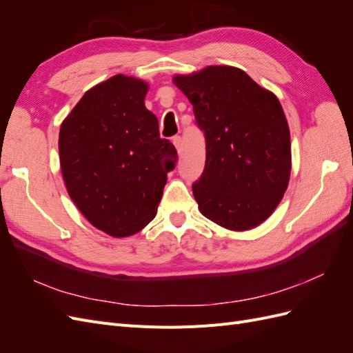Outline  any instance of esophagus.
<instances>
[{"mask_svg": "<svg viewBox=\"0 0 353 353\" xmlns=\"http://www.w3.org/2000/svg\"><path fill=\"white\" fill-rule=\"evenodd\" d=\"M172 143H174L175 148H176V150H178V153H181V152H183V148H184V143H183V138H181L179 135H176V137H174V138H172Z\"/></svg>", "mask_w": 353, "mask_h": 353, "instance_id": "1", "label": "esophagus"}]
</instances>
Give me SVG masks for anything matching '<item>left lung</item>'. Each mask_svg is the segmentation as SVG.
<instances>
[{
  "mask_svg": "<svg viewBox=\"0 0 353 353\" xmlns=\"http://www.w3.org/2000/svg\"><path fill=\"white\" fill-rule=\"evenodd\" d=\"M206 137V165L193 194L218 225H261L281 201L292 170L290 130L276 95L232 66L175 74Z\"/></svg>",
  "mask_w": 353,
  "mask_h": 353,
  "instance_id": "obj_1",
  "label": "left lung"
}]
</instances>
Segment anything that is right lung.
Here are the masks:
<instances>
[{"label":"right lung","instance_id":"right-lung-1","mask_svg":"<svg viewBox=\"0 0 353 353\" xmlns=\"http://www.w3.org/2000/svg\"><path fill=\"white\" fill-rule=\"evenodd\" d=\"M147 91V82L116 74L85 92L60 126L68 193L112 237L132 236L153 221L178 157L145 109Z\"/></svg>","mask_w":353,"mask_h":353}]
</instances>
